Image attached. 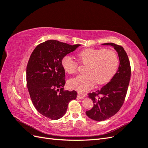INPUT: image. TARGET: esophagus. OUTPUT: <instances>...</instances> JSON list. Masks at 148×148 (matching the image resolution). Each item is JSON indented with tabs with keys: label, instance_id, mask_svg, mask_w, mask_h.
<instances>
[{
	"label": "esophagus",
	"instance_id": "1",
	"mask_svg": "<svg viewBox=\"0 0 148 148\" xmlns=\"http://www.w3.org/2000/svg\"><path fill=\"white\" fill-rule=\"evenodd\" d=\"M84 97H85V96L81 93H78V95L77 96V98L79 99H84Z\"/></svg>",
	"mask_w": 148,
	"mask_h": 148
}]
</instances>
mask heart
I'll use <instances>...</instances> for the list:
<instances>
[{
    "instance_id": "obj_1",
    "label": "heart",
    "mask_w": 148,
    "mask_h": 148,
    "mask_svg": "<svg viewBox=\"0 0 148 148\" xmlns=\"http://www.w3.org/2000/svg\"><path fill=\"white\" fill-rule=\"evenodd\" d=\"M78 59L86 65L84 74L71 78L69 82L70 88L83 92L92 88L95 84H103L112 79L119 69V59L117 53L105 49H87L78 53ZM62 66L66 73L73 74L78 68V62L73 57L65 56Z\"/></svg>"
}]
</instances>
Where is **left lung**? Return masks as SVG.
I'll list each match as a JSON object with an SVG mask.
<instances>
[{
    "label": "left lung",
    "mask_w": 148,
    "mask_h": 148,
    "mask_svg": "<svg viewBox=\"0 0 148 148\" xmlns=\"http://www.w3.org/2000/svg\"><path fill=\"white\" fill-rule=\"evenodd\" d=\"M102 45L112 46L117 52L120 65L110 81L99 90L88 94L92 101V108L86 112L89 118L101 122L117 114L123 104L131 77V66L127 52L123 47L108 42Z\"/></svg>",
    "instance_id": "1"
}]
</instances>
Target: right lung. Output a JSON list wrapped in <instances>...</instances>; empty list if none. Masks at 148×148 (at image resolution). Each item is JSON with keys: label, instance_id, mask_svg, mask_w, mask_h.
<instances>
[{"label": "right lung", "instance_id": "1", "mask_svg": "<svg viewBox=\"0 0 148 148\" xmlns=\"http://www.w3.org/2000/svg\"><path fill=\"white\" fill-rule=\"evenodd\" d=\"M79 46L48 40L36 47L29 57L26 83L31 99L39 112L49 119L63 117L69 103L77 97V91L64 90L65 73L62 59Z\"/></svg>", "mask_w": 148, "mask_h": 148}]
</instances>
